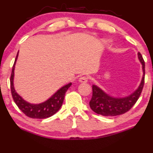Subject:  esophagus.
<instances>
[{"label":"esophagus","mask_w":153,"mask_h":153,"mask_svg":"<svg viewBox=\"0 0 153 153\" xmlns=\"http://www.w3.org/2000/svg\"><path fill=\"white\" fill-rule=\"evenodd\" d=\"M88 80V78L87 76H81L79 79V82H81V83L87 82Z\"/></svg>","instance_id":"esophagus-1"}]
</instances>
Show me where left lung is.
<instances>
[{"instance_id":"1","label":"left lung","mask_w":153,"mask_h":153,"mask_svg":"<svg viewBox=\"0 0 153 153\" xmlns=\"http://www.w3.org/2000/svg\"><path fill=\"white\" fill-rule=\"evenodd\" d=\"M142 65L143 76L140 85L133 93L124 97H114L100 88L98 86L92 85V97L89 102L91 108L98 114L102 116H117L127 112L138 100L144 85L145 62L140 53H137Z\"/></svg>"}]
</instances>
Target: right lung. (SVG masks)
Returning <instances> with one entry per match:
<instances>
[{"mask_svg": "<svg viewBox=\"0 0 153 153\" xmlns=\"http://www.w3.org/2000/svg\"><path fill=\"white\" fill-rule=\"evenodd\" d=\"M18 56H19V52L16 56L13 70H12L11 76H10V88H11L12 96L14 100V102H16L19 109L27 117L37 119H45L51 117L54 114H56L61 108L63 101H64L66 91L69 88V87L71 85L72 83L70 82L62 87L48 100L45 101L42 103L33 104L27 102L16 91L14 88V83H13L15 65L16 63Z\"/></svg>", "mask_w": 153, "mask_h": 153, "instance_id": "add662e5", "label": "right lung"}]
</instances>
